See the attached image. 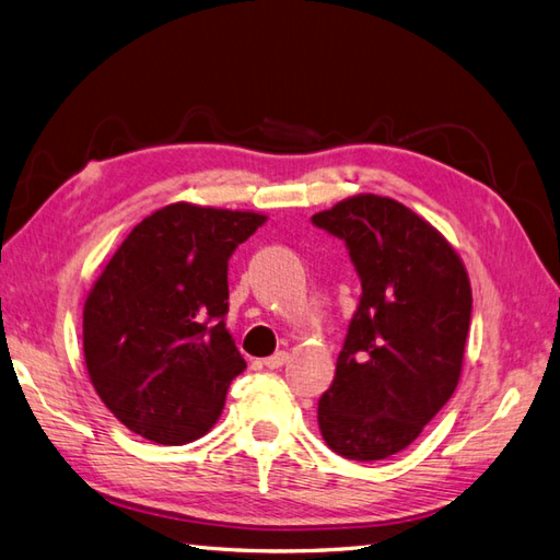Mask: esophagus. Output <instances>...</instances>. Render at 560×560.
Here are the masks:
<instances>
[{"instance_id": "esophagus-1", "label": "esophagus", "mask_w": 560, "mask_h": 560, "mask_svg": "<svg viewBox=\"0 0 560 560\" xmlns=\"http://www.w3.org/2000/svg\"><path fill=\"white\" fill-rule=\"evenodd\" d=\"M288 362H290V354L288 352H276V354H270V357L264 359V364L268 369H282Z\"/></svg>"}]
</instances>
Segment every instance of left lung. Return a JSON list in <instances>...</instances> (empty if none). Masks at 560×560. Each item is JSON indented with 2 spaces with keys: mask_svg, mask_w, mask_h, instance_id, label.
<instances>
[{
  "mask_svg": "<svg viewBox=\"0 0 560 560\" xmlns=\"http://www.w3.org/2000/svg\"><path fill=\"white\" fill-rule=\"evenodd\" d=\"M312 222L345 242L362 280L318 400L320 436L347 459L390 457L455 393L471 318L467 270L441 232L393 198L359 194Z\"/></svg>",
  "mask_w": 560,
  "mask_h": 560,
  "instance_id": "obj_1",
  "label": "left lung"
}]
</instances>
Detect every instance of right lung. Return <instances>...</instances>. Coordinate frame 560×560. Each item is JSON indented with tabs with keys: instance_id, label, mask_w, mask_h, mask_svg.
Wrapping results in <instances>:
<instances>
[{
	"instance_id": "obj_1",
	"label": "right lung",
	"mask_w": 560,
	"mask_h": 560,
	"mask_svg": "<svg viewBox=\"0 0 560 560\" xmlns=\"http://www.w3.org/2000/svg\"><path fill=\"white\" fill-rule=\"evenodd\" d=\"M266 215L172 203L141 220L83 308L93 388L139 436L182 445L215 424L246 369L225 328L228 260Z\"/></svg>"
}]
</instances>
